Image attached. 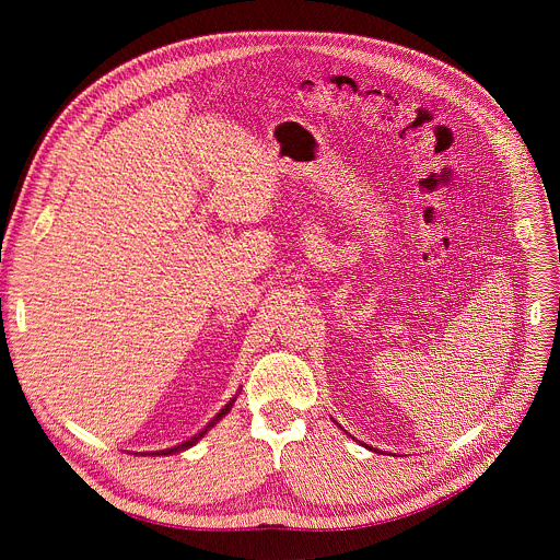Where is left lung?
Here are the masks:
<instances>
[{"mask_svg":"<svg viewBox=\"0 0 560 560\" xmlns=\"http://www.w3.org/2000/svg\"><path fill=\"white\" fill-rule=\"evenodd\" d=\"M335 423H337V421H335ZM337 425H339V423H337ZM339 428H341V425H339Z\"/></svg>","mask_w":560,"mask_h":560,"instance_id":"1","label":"left lung"}]
</instances>
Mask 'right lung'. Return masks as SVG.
<instances>
[{"label": "right lung", "instance_id": "1", "mask_svg": "<svg viewBox=\"0 0 560 560\" xmlns=\"http://www.w3.org/2000/svg\"><path fill=\"white\" fill-rule=\"evenodd\" d=\"M234 401H236V394H234V396L230 398V401H228V404H225V406H223V408L212 417V421H210L201 432H197V434H195V436H190L188 441H184V443H179V445H175V447L156 450V452H141V454H143V456H145V454H148V456H171V454H177V452H184V450H188V447L197 445V443H199V441H201V439H203V436H206V434H208V432H210V430H212V428H214V425H217V423H219V421H221L230 410H232Z\"/></svg>", "mask_w": 560, "mask_h": 560}]
</instances>
